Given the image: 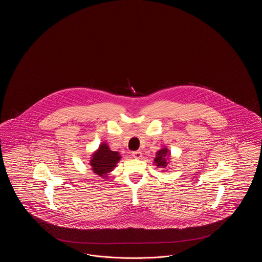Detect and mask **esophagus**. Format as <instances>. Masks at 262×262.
Here are the masks:
<instances>
[{"instance_id": "34e87169", "label": "esophagus", "mask_w": 262, "mask_h": 262, "mask_svg": "<svg viewBox=\"0 0 262 262\" xmlns=\"http://www.w3.org/2000/svg\"><path fill=\"white\" fill-rule=\"evenodd\" d=\"M132 155H133V157L136 158V159H140V158L142 157V153H141L140 151H134V152L132 153Z\"/></svg>"}]
</instances>
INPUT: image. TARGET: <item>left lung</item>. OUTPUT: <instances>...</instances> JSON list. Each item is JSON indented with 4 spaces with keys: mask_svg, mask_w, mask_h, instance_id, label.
Masks as SVG:
<instances>
[{
    "mask_svg": "<svg viewBox=\"0 0 262 262\" xmlns=\"http://www.w3.org/2000/svg\"><path fill=\"white\" fill-rule=\"evenodd\" d=\"M171 160V152L166 146H163L161 149L158 150L155 154L153 164L156 165L157 168L163 169L162 172L166 171L165 169L168 167Z\"/></svg>",
    "mask_w": 262,
    "mask_h": 262,
    "instance_id": "8db88e82",
    "label": "left lung"
}]
</instances>
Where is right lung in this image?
<instances>
[{"instance_id": "add662e5", "label": "right lung", "mask_w": 262, "mask_h": 262, "mask_svg": "<svg viewBox=\"0 0 262 262\" xmlns=\"http://www.w3.org/2000/svg\"><path fill=\"white\" fill-rule=\"evenodd\" d=\"M121 159L122 156L118 151H113L107 142H102L99 147L91 154L89 164L94 174L102 179H108V174L117 167Z\"/></svg>"}]
</instances>
